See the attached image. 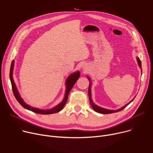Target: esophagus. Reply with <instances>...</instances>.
I'll return each instance as SVG.
<instances>
[{
    "label": "esophagus",
    "instance_id": "34e87169",
    "mask_svg": "<svg viewBox=\"0 0 153 153\" xmlns=\"http://www.w3.org/2000/svg\"><path fill=\"white\" fill-rule=\"evenodd\" d=\"M86 67H85V65H83V69H86V68H85Z\"/></svg>",
    "mask_w": 153,
    "mask_h": 153
}]
</instances>
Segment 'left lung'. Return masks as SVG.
I'll list each match as a JSON object with an SVG mask.
<instances>
[{
    "label": "left lung",
    "instance_id": "left-lung-1",
    "mask_svg": "<svg viewBox=\"0 0 153 153\" xmlns=\"http://www.w3.org/2000/svg\"><path fill=\"white\" fill-rule=\"evenodd\" d=\"M137 62H138V64H139V66L140 67V69L142 70V63H141V61H140V59H139L138 57H137ZM87 77H88L89 81L90 82V85H89V88H88V96H89V99H90V104H91V106H92L93 110H94L95 111H96L97 113L105 114H111V113H114L119 112V111H122V110H123V109H124L126 106H128L131 102L134 100V99H133L131 101H130L129 103H127L126 105H125L124 106L122 107L121 108H120V109H119V110H107V109H105V108H101V107L97 106V105L94 104V102H93V100H92V99H91V80H90V79L88 76H87Z\"/></svg>",
    "mask_w": 153,
    "mask_h": 153
}]
</instances>
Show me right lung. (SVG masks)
Instances as JSON below:
<instances>
[{
  "label": "right lung",
  "mask_w": 153,
  "mask_h": 153,
  "mask_svg": "<svg viewBox=\"0 0 153 153\" xmlns=\"http://www.w3.org/2000/svg\"><path fill=\"white\" fill-rule=\"evenodd\" d=\"M14 61L13 60L11 65V68H10V78L11 86H12V90H13V92L14 95V97H16V99L18 101V102L24 108L27 109V110H28L34 113L40 114H51L58 113L60 111H61L63 109V106H65V103H66L67 102L70 91H71L74 85L76 83V81L78 80V79L80 77V72L77 71L73 74H70V76H69V77L67 78V81H66V91H65V97L60 103L57 105L56 106H55L51 109H50V110H40V109H38L36 108H33V107H31L30 105H27V103H25L24 102L23 99L21 98L19 93L17 91V89L16 88V86L14 82L13 78V68H14Z\"/></svg>",
  "instance_id": "right-lung-1"
}]
</instances>
